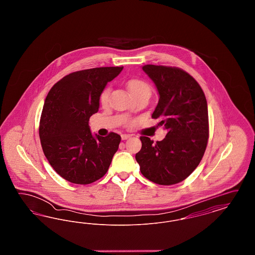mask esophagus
Masks as SVG:
<instances>
[{"mask_svg": "<svg viewBox=\"0 0 255 255\" xmlns=\"http://www.w3.org/2000/svg\"><path fill=\"white\" fill-rule=\"evenodd\" d=\"M129 137H131V135H130V134H127V133H123V134H122V138L123 140L128 139Z\"/></svg>", "mask_w": 255, "mask_h": 255, "instance_id": "34e87169", "label": "esophagus"}]
</instances>
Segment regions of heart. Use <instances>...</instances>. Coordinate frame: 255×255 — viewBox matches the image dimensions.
Returning a JSON list of instances; mask_svg holds the SVG:
<instances>
[{
	"label": "heart",
	"mask_w": 255,
	"mask_h": 255,
	"mask_svg": "<svg viewBox=\"0 0 255 255\" xmlns=\"http://www.w3.org/2000/svg\"><path fill=\"white\" fill-rule=\"evenodd\" d=\"M127 88L131 94L132 97H134L136 95H140L143 93H149L150 94V87L146 83L145 81L137 78L130 79L127 82ZM110 93H111V88L106 87L100 94L99 96V102L104 105L107 103L108 98H109Z\"/></svg>",
	"instance_id": "1"
}]
</instances>
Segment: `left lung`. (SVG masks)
<instances>
[{
  "label": "left lung",
  "instance_id": "8db88e82",
  "mask_svg": "<svg viewBox=\"0 0 255 255\" xmlns=\"http://www.w3.org/2000/svg\"><path fill=\"white\" fill-rule=\"evenodd\" d=\"M159 99L152 118L158 119L165 137L154 142L140 136L135 154L141 174L151 182L171 185L185 180L204 157L209 135L206 98L201 86L180 68L145 65Z\"/></svg>",
  "mask_w": 255,
  "mask_h": 255
}]
</instances>
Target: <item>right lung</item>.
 <instances>
[{"label": "right lung", "mask_w": 255, "mask_h": 255, "mask_svg": "<svg viewBox=\"0 0 255 255\" xmlns=\"http://www.w3.org/2000/svg\"><path fill=\"white\" fill-rule=\"evenodd\" d=\"M123 67H101L64 76L52 86L42 111L39 135L51 167L68 182L89 184L109 169L122 137L94 136L90 118L99 108V96Z\"/></svg>", "instance_id": "1"}]
</instances>
